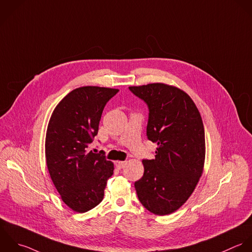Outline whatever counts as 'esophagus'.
Here are the masks:
<instances>
[{
  "instance_id": "esophagus-1",
  "label": "esophagus",
  "mask_w": 252,
  "mask_h": 252,
  "mask_svg": "<svg viewBox=\"0 0 252 252\" xmlns=\"http://www.w3.org/2000/svg\"><path fill=\"white\" fill-rule=\"evenodd\" d=\"M115 165H116V167H117L118 169H122V168L125 167L126 161H116V162H115Z\"/></svg>"
}]
</instances>
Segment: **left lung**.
Wrapping results in <instances>:
<instances>
[{
  "label": "left lung",
  "instance_id": "obj_1",
  "mask_svg": "<svg viewBox=\"0 0 252 252\" xmlns=\"http://www.w3.org/2000/svg\"><path fill=\"white\" fill-rule=\"evenodd\" d=\"M149 108L147 136L157 143L155 159L143 160V177L134 183L137 197L151 213L169 215L196 188L205 162V132L189 95L174 85L129 86Z\"/></svg>",
  "mask_w": 252,
  "mask_h": 252
}]
</instances>
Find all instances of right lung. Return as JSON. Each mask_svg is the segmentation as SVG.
<instances>
[{
	"mask_svg": "<svg viewBox=\"0 0 252 252\" xmlns=\"http://www.w3.org/2000/svg\"><path fill=\"white\" fill-rule=\"evenodd\" d=\"M119 89L83 86L70 91L54 109L46 131L45 156L52 182L71 210L84 213L104 198L114 163L88 151L107 102Z\"/></svg>",
	"mask_w": 252,
	"mask_h": 252,
	"instance_id": "add662e5",
	"label": "right lung"
}]
</instances>
